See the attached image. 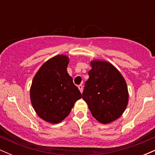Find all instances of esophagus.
I'll use <instances>...</instances> for the list:
<instances>
[{
    "mask_svg": "<svg viewBox=\"0 0 155 155\" xmlns=\"http://www.w3.org/2000/svg\"><path fill=\"white\" fill-rule=\"evenodd\" d=\"M78 88H79V90L80 92H83V86H82V85L79 84V86H78Z\"/></svg>",
    "mask_w": 155,
    "mask_h": 155,
    "instance_id": "obj_1",
    "label": "esophagus"
}]
</instances>
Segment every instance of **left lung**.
<instances>
[{
	"mask_svg": "<svg viewBox=\"0 0 155 155\" xmlns=\"http://www.w3.org/2000/svg\"><path fill=\"white\" fill-rule=\"evenodd\" d=\"M92 69L85 82L82 98L98 122L108 124L123 114L128 103L127 84L120 72L102 60L90 63Z\"/></svg>",
	"mask_w": 155,
	"mask_h": 155,
	"instance_id": "8db88e82",
	"label": "left lung"
}]
</instances>
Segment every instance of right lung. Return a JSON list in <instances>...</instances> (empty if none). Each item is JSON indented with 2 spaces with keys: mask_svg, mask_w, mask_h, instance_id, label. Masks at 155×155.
<instances>
[{
  "mask_svg": "<svg viewBox=\"0 0 155 155\" xmlns=\"http://www.w3.org/2000/svg\"><path fill=\"white\" fill-rule=\"evenodd\" d=\"M68 62L65 55L53 57L41 65L32 81L30 94L33 107L49 123L63 121L82 96L68 74Z\"/></svg>",
  "mask_w": 155,
  "mask_h": 155,
  "instance_id": "right-lung-1",
  "label": "right lung"
}]
</instances>
